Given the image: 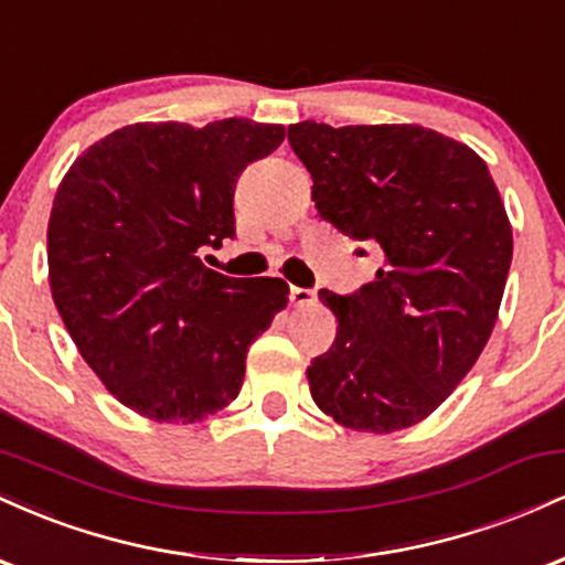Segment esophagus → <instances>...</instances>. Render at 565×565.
Wrapping results in <instances>:
<instances>
[{"label": "esophagus", "mask_w": 565, "mask_h": 565, "mask_svg": "<svg viewBox=\"0 0 565 565\" xmlns=\"http://www.w3.org/2000/svg\"><path fill=\"white\" fill-rule=\"evenodd\" d=\"M289 300L295 308H308V305H316V291L313 289H302V287H291L289 289Z\"/></svg>", "instance_id": "esophagus-1"}]
</instances>
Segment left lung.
<instances>
[{"mask_svg": "<svg viewBox=\"0 0 565 565\" xmlns=\"http://www.w3.org/2000/svg\"><path fill=\"white\" fill-rule=\"evenodd\" d=\"M289 146L313 178L321 220L385 257L350 295L321 289L340 321L308 366L310 395L364 433L417 425L478 361L512 260V228L489 167L417 125L300 121Z\"/></svg>", "mask_w": 565, "mask_h": 565, "instance_id": "8db88e82", "label": "left lung"}]
</instances>
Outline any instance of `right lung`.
Returning a JSON list of instances; mask_svg holds the SVG:
<instances>
[{
	"instance_id": "1",
	"label": "right lung",
	"mask_w": 565,
	"mask_h": 565,
	"mask_svg": "<svg viewBox=\"0 0 565 565\" xmlns=\"http://www.w3.org/2000/svg\"><path fill=\"white\" fill-rule=\"evenodd\" d=\"M281 125H132L95 142L55 193L50 287L82 359L121 404L199 423L242 391L246 350L289 302L281 278L201 263L236 236L233 191Z\"/></svg>"
}]
</instances>
